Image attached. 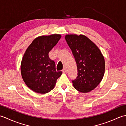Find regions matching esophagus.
Returning a JSON list of instances; mask_svg holds the SVG:
<instances>
[{
  "instance_id": "esophagus-1",
  "label": "esophagus",
  "mask_w": 126,
  "mask_h": 126,
  "mask_svg": "<svg viewBox=\"0 0 126 126\" xmlns=\"http://www.w3.org/2000/svg\"><path fill=\"white\" fill-rule=\"evenodd\" d=\"M67 72V69L66 67H64L63 70V73H66Z\"/></svg>"
}]
</instances>
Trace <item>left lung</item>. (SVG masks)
I'll list each match as a JSON object with an SVG mask.
<instances>
[{"label":"left lung","instance_id":"8db88e82","mask_svg":"<svg viewBox=\"0 0 126 126\" xmlns=\"http://www.w3.org/2000/svg\"><path fill=\"white\" fill-rule=\"evenodd\" d=\"M65 40L71 48L77 66L73 86L80 92H88L100 83L104 76L105 61L99 49L83 35H67Z\"/></svg>","mask_w":126,"mask_h":126}]
</instances>
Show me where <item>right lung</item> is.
<instances>
[{
    "instance_id": "obj_1",
    "label": "right lung",
    "mask_w": 126,
    "mask_h": 126,
    "mask_svg": "<svg viewBox=\"0 0 126 126\" xmlns=\"http://www.w3.org/2000/svg\"><path fill=\"white\" fill-rule=\"evenodd\" d=\"M61 37L59 34L39 36L25 51L20 65L21 74L28 87L35 92L43 94L50 92L63 73L56 71L54 61L48 55Z\"/></svg>"
}]
</instances>
